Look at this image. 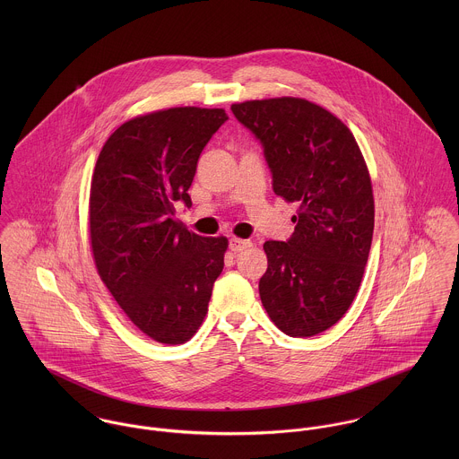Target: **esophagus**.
Listing matches in <instances>:
<instances>
[{"label": "esophagus", "instance_id": "esophagus-1", "mask_svg": "<svg viewBox=\"0 0 459 459\" xmlns=\"http://www.w3.org/2000/svg\"><path fill=\"white\" fill-rule=\"evenodd\" d=\"M247 247H251V240H242V238H231L230 240V249L233 253H242Z\"/></svg>", "mask_w": 459, "mask_h": 459}]
</instances>
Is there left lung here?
I'll list each match as a JSON object with an SVG mask.
<instances>
[{
	"label": "left lung",
	"mask_w": 459,
	"mask_h": 459,
	"mask_svg": "<svg viewBox=\"0 0 459 459\" xmlns=\"http://www.w3.org/2000/svg\"><path fill=\"white\" fill-rule=\"evenodd\" d=\"M231 111L262 143L273 193L299 204L293 235L263 244V307L286 335H316L348 311L369 256L375 201L364 157L350 129L309 100H249Z\"/></svg>",
	"instance_id": "left-lung-1"
}]
</instances>
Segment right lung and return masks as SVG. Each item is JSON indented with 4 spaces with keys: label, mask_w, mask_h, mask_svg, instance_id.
Here are the masks:
<instances>
[{
    "label": "right lung",
    "mask_w": 459,
    "mask_h": 459,
    "mask_svg": "<svg viewBox=\"0 0 459 459\" xmlns=\"http://www.w3.org/2000/svg\"><path fill=\"white\" fill-rule=\"evenodd\" d=\"M228 120L224 109L173 108L129 120L109 135L90 191V238L100 279L132 324L157 342L189 341L208 311L228 238L191 233L197 159Z\"/></svg>",
    "instance_id": "right-lung-1"
}]
</instances>
